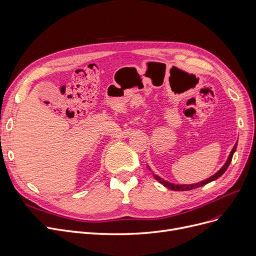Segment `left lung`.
<instances>
[{
  "label": "left lung",
  "instance_id": "1",
  "mask_svg": "<svg viewBox=\"0 0 256 256\" xmlns=\"http://www.w3.org/2000/svg\"><path fill=\"white\" fill-rule=\"evenodd\" d=\"M236 144H234V149L231 150L227 162H226L225 164L221 168L220 171H218L214 175H212V177L208 178L206 180H203V181H201V182H198V184H170V182H168V181L162 179L160 176H157V175H155V174H153V176L155 177L156 180L160 181V184H164L166 188H170V190H190L197 188H200V186H205V184H210V182H212V181L218 179V177H221V176L225 173V171L227 170L228 166H229L230 162H231V160H232V156H234V152H236Z\"/></svg>",
  "mask_w": 256,
  "mask_h": 256
}]
</instances>
